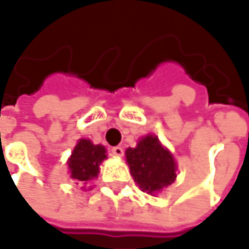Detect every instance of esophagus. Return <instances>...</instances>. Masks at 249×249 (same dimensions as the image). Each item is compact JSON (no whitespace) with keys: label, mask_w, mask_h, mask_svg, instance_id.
<instances>
[{"label":"esophagus","mask_w":249,"mask_h":249,"mask_svg":"<svg viewBox=\"0 0 249 249\" xmlns=\"http://www.w3.org/2000/svg\"><path fill=\"white\" fill-rule=\"evenodd\" d=\"M110 152H112L113 157H122L123 155V148L122 147H113L110 149Z\"/></svg>","instance_id":"1"}]
</instances>
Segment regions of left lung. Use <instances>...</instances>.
<instances>
[{
	"label": "left lung",
	"mask_w": 249,
	"mask_h": 249,
	"mask_svg": "<svg viewBox=\"0 0 249 249\" xmlns=\"http://www.w3.org/2000/svg\"><path fill=\"white\" fill-rule=\"evenodd\" d=\"M126 159L134 181L148 194L158 193L176 180V162L155 136H147L136 148L126 149Z\"/></svg>",
	"instance_id": "1"
}]
</instances>
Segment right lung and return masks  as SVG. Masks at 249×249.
Instances as JSON below:
<instances>
[{"label":"right lung","mask_w":249,"mask_h":249,"mask_svg":"<svg viewBox=\"0 0 249 249\" xmlns=\"http://www.w3.org/2000/svg\"><path fill=\"white\" fill-rule=\"evenodd\" d=\"M105 158V148L102 145H94L90 140H80L68 162L71 177L82 184H87L89 180L98 176V166Z\"/></svg>","instance_id":"add662e5"}]
</instances>
